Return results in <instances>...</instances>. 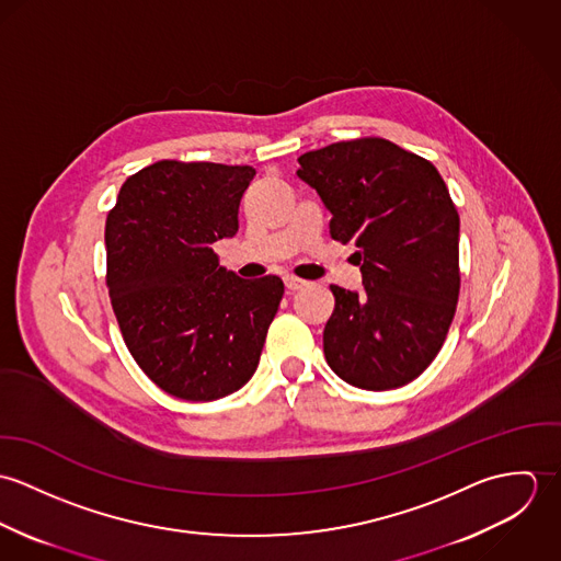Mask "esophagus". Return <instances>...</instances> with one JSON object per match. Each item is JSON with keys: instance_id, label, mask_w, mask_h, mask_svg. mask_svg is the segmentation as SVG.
Returning a JSON list of instances; mask_svg holds the SVG:
<instances>
[{"instance_id": "esophagus-1", "label": "esophagus", "mask_w": 561, "mask_h": 561, "mask_svg": "<svg viewBox=\"0 0 561 561\" xmlns=\"http://www.w3.org/2000/svg\"><path fill=\"white\" fill-rule=\"evenodd\" d=\"M307 285V280H302V278H296V276H285V287L289 289V291H298V289H302Z\"/></svg>"}]
</instances>
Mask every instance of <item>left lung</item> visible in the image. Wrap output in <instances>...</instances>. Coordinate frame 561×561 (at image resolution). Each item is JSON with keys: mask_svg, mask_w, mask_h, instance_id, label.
Wrapping results in <instances>:
<instances>
[{"mask_svg": "<svg viewBox=\"0 0 561 561\" xmlns=\"http://www.w3.org/2000/svg\"><path fill=\"white\" fill-rule=\"evenodd\" d=\"M298 161L332 214V240L356 245L363 274L360 291L330 285L325 363L365 391L403 387L436 358L458 305L460 218L449 190L430 161L382 138Z\"/></svg>", "mask_w": 561, "mask_h": 561, "instance_id": "1", "label": "left lung"}]
</instances>
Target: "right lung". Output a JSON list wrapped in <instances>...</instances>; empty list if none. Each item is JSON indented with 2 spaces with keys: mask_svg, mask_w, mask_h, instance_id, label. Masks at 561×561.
<instances>
[{
  "mask_svg": "<svg viewBox=\"0 0 561 561\" xmlns=\"http://www.w3.org/2000/svg\"><path fill=\"white\" fill-rule=\"evenodd\" d=\"M252 165L158 161L131 174L107 214V287L140 369L179 400L227 398L256 371L285 294L240 278L211 243L240 229Z\"/></svg>",
  "mask_w": 561,
  "mask_h": 561,
  "instance_id": "add662e5",
  "label": "right lung"
}]
</instances>
